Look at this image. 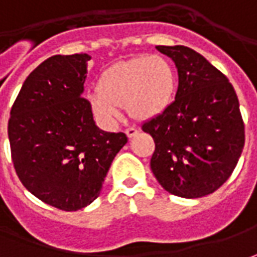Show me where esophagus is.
<instances>
[{
  "label": "esophagus",
  "instance_id": "34e87169",
  "mask_svg": "<svg viewBox=\"0 0 257 257\" xmlns=\"http://www.w3.org/2000/svg\"><path fill=\"white\" fill-rule=\"evenodd\" d=\"M125 134H126L128 138H134V136L138 135V131H136L135 128H128L126 131H125Z\"/></svg>",
  "mask_w": 257,
  "mask_h": 257
}]
</instances>
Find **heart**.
<instances>
[{
  "mask_svg": "<svg viewBox=\"0 0 257 257\" xmlns=\"http://www.w3.org/2000/svg\"><path fill=\"white\" fill-rule=\"evenodd\" d=\"M176 87V70L166 57L138 56L115 63L101 73L90 105L94 116L106 126L119 121V106L123 105L131 118L146 121L165 112Z\"/></svg>",
  "mask_w": 257,
  "mask_h": 257,
  "instance_id": "obj_1",
  "label": "heart"
}]
</instances>
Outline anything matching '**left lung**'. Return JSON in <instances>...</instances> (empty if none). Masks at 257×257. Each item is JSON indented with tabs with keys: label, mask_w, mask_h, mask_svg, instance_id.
<instances>
[{
	"label": "left lung",
	"mask_w": 257,
	"mask_h": 257,
	"mask_svg": "<svg viewBox=\"0 0 257 257\" xmlns=\"http://www.w3.org/2000/svg\"><path fill=\"white\" fill-rule=\"evenodd\" d=\"M179 73L176 97L142 131L155 141L151 169L170 194L200 198L221 187L245 145V125L233 87L218 69L187 46H156Z\"/></svg>",
	"instance_id": "obj_1"
}]
</instances>
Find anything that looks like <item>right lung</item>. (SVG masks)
Returning <instances> with one entry per match:
<instances>
[{
    "mask_svg": "<svg viewBox=\"0 0 257 257\" xmlns=\"http://www.w3.org/2000/svg\"><path fill=\"white\" fill-rule=\"evenodd\" d=\"M85 53L56 55L26 77L11 108L8 138L21 183L41 201L62 211L90 205L125 134L95 125L90 102L83 98Z\"/></svg>",
    "mask_w": 257,
    "mask_h": 257,
    "instance_id": "right-lung-1",
    "label": "right lung"
}]
</instances>
